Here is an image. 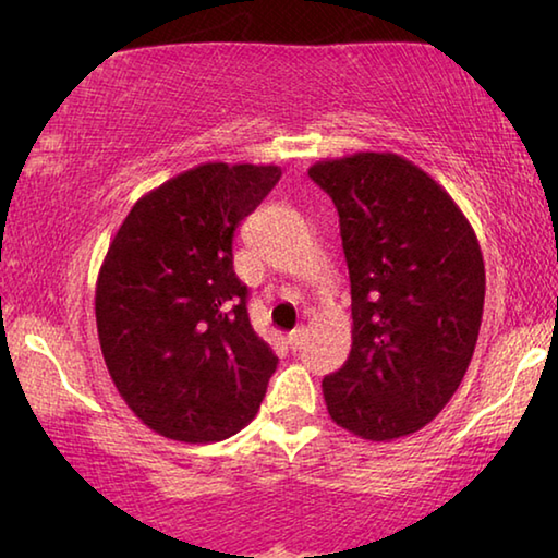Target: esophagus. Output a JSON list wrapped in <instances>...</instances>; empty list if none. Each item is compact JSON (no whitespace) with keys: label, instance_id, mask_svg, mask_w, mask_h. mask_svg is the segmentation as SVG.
<instances>
[{"label":"esophagus","instance_id":"esophagus-1","mask_svg":"<svg viewBox=\"0 0 558 558\" xmlns=\"http://www.w3.org/2000/svg\"><path fill=\"white\" fill-rule=\"evenodd\" d=\"M302 342H305V327L292 329V332L288 335V344H290V349H300V347H302Z\"/></svg>","mask_w":558,"mask_h":558}]
</instances>
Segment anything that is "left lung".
Returning a JSON list of instances; mask_svg holds the SVG:
<instances>
[{
	"instance_id": "8db88e82",
	"label": "left lung",
	"mask_w": 558,
	"mask_h": 558,
	"mask_svg": "<svg viewBox=\"0 0 558 558\" xmlns=\"http://www.w3.org/2000/svg\"><path fill=\"white\" fill-rule=\"evenodd\" d=\"M332 196L352 282V352L325 376L339 428L374 442L411 436L446 409L475 352L485 260L468 216L393 153L307 169Z\"/></svg>"
}]
</instances>
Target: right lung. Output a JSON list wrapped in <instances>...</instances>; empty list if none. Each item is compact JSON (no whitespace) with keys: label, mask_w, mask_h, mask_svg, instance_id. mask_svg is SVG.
Returning a JSON list of instances; mask_svg holds the SVG:
<instances>
[{"label":"right lung","mask_w":558,"mask_h":558,"mask_svg":"<svg viewBox=\"0 0 558 558\" xmlns=\"http://www.w3.org/2000/svg\"><path fill=\"white\" fill-rule=\"evenodd\" d=\"M278 165L206 162L140 196L96 282L108 374L147 428L179 442L231 438L256 418L278 356L253 332L233 231Z\"/></svg>","instance_id":"right-lung-1"}]
</instances>
